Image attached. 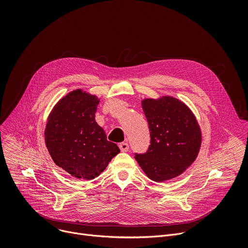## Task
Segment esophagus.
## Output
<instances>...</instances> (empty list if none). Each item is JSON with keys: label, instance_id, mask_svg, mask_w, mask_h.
<instances>
[{"label": "esophagus", "instance_id": "obj_1", "mask_svg": "<svg viewBox=\"0 0 248 248\" xmlns=\"http://www.w3.org/2000/svg\"><path fill=\"white\" fill-rule=\"evenodd\" d=\"M119 147L121 149L122 152H127L128 149H129V145L127 142H122L119 144Z\"/></svg>", "mask_w": 248, "mask_h": 248}]
</instances>
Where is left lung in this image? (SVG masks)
<instances>
[{
  "instance_id": "left-lung-1",
  "label": "left lung",
  "mask_w": 248,
  "mask_h": 248,
  "mask_svg": "<svg viewBox=\"0 0 248 248\" xmlns=\"http://www.w3.org/2000/svg\"><path fill=\"white\" fill-rule=\"evenodd\" d=\"M142 109L151 139L145 153H135L136 161L154 182L180 175L194 162L201 145L194 115L185 103L170 96L144 99Z\"/></svg>"
}]
</instances>
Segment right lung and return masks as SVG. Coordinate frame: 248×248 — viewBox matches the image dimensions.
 I'll list each match as a JSON object with an SVG mask.
<instances>
[{"label":"right lung","mask_w":248,"mask_h":248,"mask_svg":"<svg viewBox=\"0 0 248 248\" xmlns=\"http://www.w3.org/2000/svg\"><path fill=\"white\" fill-rule=\"evenodd\" d=\"M98 104L95 95L78 89L61 99L48 118V151L56 165L77 179H95L120 153L95 121Z\"/></svg>","instance_id":"obj_1"}]
</instances>
